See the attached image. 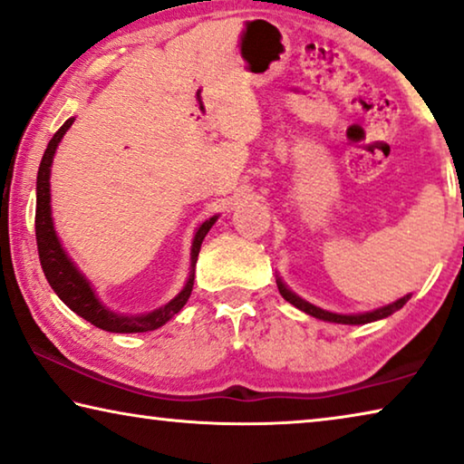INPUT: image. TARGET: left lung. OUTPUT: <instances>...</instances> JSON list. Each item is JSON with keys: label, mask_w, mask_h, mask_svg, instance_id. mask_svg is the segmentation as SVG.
Wrapping results in <instances>:
<instances>
[{"label": "left lung", "mask_w": 464, "mask_h": 464, "mask_svg": "<svg viewBox=\"0 0 464 464\" xmlns=\"http://www.w3.org/2000/svg\"><path fill=\"white\" fill-rule=\"evenodd\" d=\"M276 287H279V294L283 295V298H285L289 304H294L295 308L304 310V313H306V314H313V316H316V319H321V321L342 323V324H364V323H372V321L385 319V316H390V314L396 313V310L402 308L404 304H406V300H409V295H406V298L393 302V304H390V306L377 308V310H372V313H364V314H334V313H327V310H321V308L313 306V304L304 302L302 298H298V295L289 292V289L283 285L281 281H276Z\"/></svg>", "instance_id": "obj_1"}]
</instances>
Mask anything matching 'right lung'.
Masks as SVG:
<instances>
[{
	"instance_id": "right-lung-1",
	"label": "right lung",
	"mask_w": 464,
	"mask_h": 464,
	"mask_svg": "<svg viewBox=\"0 0 464 464\" xmlns=\"http://www.w3.org/2000/svg\"><path fill=\"white\" fill-rule=\"evenodd\" d=\"M74 119H68L62 127L55 130L52 141L47 143V150L44 158H41L39 172H37V208H34V237H37V252L41 260V268H44L45 279L50 283L52 289L58 294V298L66 304L72 313H77L82 319L89 321L95 327L103 331H112V334H143V331H154L162 327L166 321H170L179 310H181L185 304H188L191 289H193V271L189 275L188 285L183 287V292L177 295L175 300H170L166 306L154 310L150 314L141 316H122L114 314L100 304L95 298L92 285L82 276L77 266L72 265L71 258H68L66 252L62 250L58 237H55L53 223H52V208H50V166L53 160L55 148ZM217 223V217L199 227L196 237H193L191 246V266H196L199 247H202V241L206 233L210 231V227Z\"/></svg>"
}]
</instances>
